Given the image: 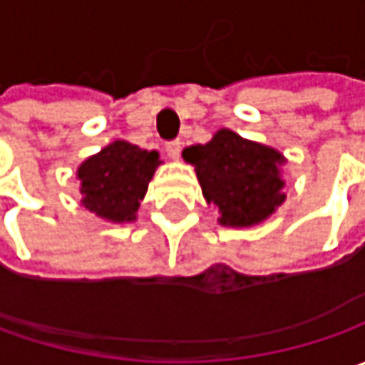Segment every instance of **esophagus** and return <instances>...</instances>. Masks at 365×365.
Listing matches in <instances>:
<instances>
[{
    "label": "esophagus",
    "mask_w": 365,
    "mask_h": 365,
    "mask_svg": "<svg viewBox=\"0 0 365 365\" xmlns=\"http://www.w3.org/2000/svg\"><path fill=\"white\" fill-rule=\"evenodd\" d=\"M180 150H182V146H180V142H178V140H175V142H168V144H166V154H168V158H173V160H178V156H180Z\"/></svg>",
    "instance_id": "34e87169"
}]
</instances>
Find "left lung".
<instances>
[{
  "label": "left lung",
  "instance_id": "obj_1",
  "mask_svg": "<svg viewBox=\"0 0 365 365\" xmlns=\"http://www.w3.org/2000/svg\"><path fill=\"white\" fill-rule=\"evenodd\" d=\"M182 158L195 166L205 201L217 209L223 227L259 225L287 201L284 154L233 130L221 128L207 144L185 148Z\"/></svg>",
  "mask_w": 365,
  "mask_h": 365
}]
</instances>
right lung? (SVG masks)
Segmentation results:
<instances>
[{
    "mask_svg": "<svg viewBox=\"0 0 365 365\" xmlns=\"http://www.w3.org/2000/svg\"><path fill=\"white\" fill-rule=\"evenodd\" d=\"M160 164L156 150L148 152L125 140L107 144L78 164L81 205L111 223H132Z\"/></svg>",
    "mask_w": 365,
    "mask_h": 365,
    "instance_id": "1",
    "label": "right lung"
}]
</instances>
